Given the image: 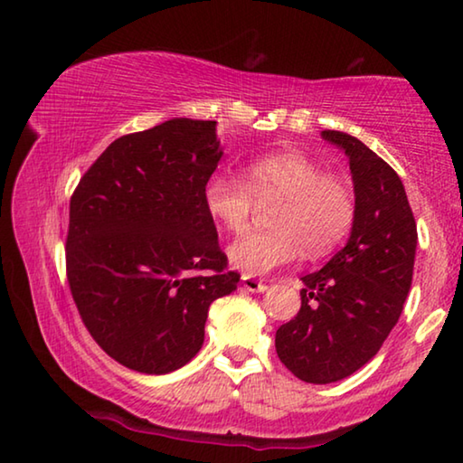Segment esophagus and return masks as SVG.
Segmentation results:
<instances>
[{
    "mask_svg": "<svg viewBox=\"0 0 463 463\" xmlns=\"http://www.w3.org/2000/svg\"><path fill=\"white\" fill-rule=\"evenodd\" d=\"M242 288L249 289V292H265V289H268V284H265V281H261V279L245 276V278H242Z\"/></svg>",
    "mask_w": 463,
    "mask_h": 463,
    "instance_id": "obj_1",
    "label": "esophagus"
}]
</instances>
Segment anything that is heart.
<instances>
[{
  "mask_svg": "<svg viewBox=\"0 0 463 463\" xmlns=\"http://www.w3.org/2000/svg\"><path fill=\"white\" fill-rule=\"evenodd\" d=\"M260 203H279L271 232L232 242L229 260L245 276H265L308 257H323L347 237L355 222V194L343 177L326 174L310 156L288 151L257 156L245 179L214 174L203 185V206L232 234L249 229Z\"/></svg>",
  "mask_w": 463,
  "mask_h": 463,
  "instance_id": "b5f03b06",
  "label": "heart"
}]
</instances>
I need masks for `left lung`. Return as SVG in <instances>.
<instances>
[{
  "mask_svg": "<svg viewBox=\"0 0 463 463\" xmlns=\"http://www.w3.org/2000/svg\"><path fill=\"white\" fill-rule=\"evenodd\" d=\"M323 138L349 156L357 210L347 245L302 278V307L276 333L281 364L308 383L347 378L378 354L409 296L419 239L396 171L347 132Z\"/></svg>",
  "mask_w": 463,
  "mask_h": 463,
  "instance_id": "8db88e82",
  "label": "left lung"
}]
</instances>
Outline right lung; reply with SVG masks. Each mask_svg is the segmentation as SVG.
<instances>
[{"label": "right lung", "instance_id": "1", "mask_svg": "<svg viewBox=\"0 0 463 463\" xmlns=\"http://www.w3.org/2000/svg\"><path fill=\"white\" fill-rule=\"evenodd\" d=\"M221 156L214 120L174 118L116 138L71 195L69 288L93 341L128 370L185 365L210 304L237 289L203 206Z\"/></svg>", "mask_w": 463, "mask_h": 463}]
</instances>
